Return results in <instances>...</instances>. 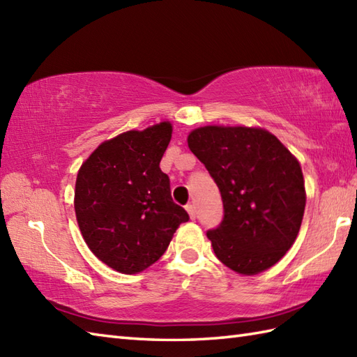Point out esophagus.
<instances>
[{
    "label": "esophagus",
    "mask_w": 357,
    "mask_h": 357,
    "mask_svg": "<svg viewBox=\"0 0 357 357\" xmlns=\"http://www.w3.org/2000/svg\"><path fill=\"white\" fill-rule=\"evenodd\" d=\"M185 210L188 216H190V219L193 221V219L196 218V211H195V206H192V204H188V206H185Z\"/></svg>",
    "instance_id": "obj_1"
}]
</instances>
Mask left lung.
I'll list each match as a JSON object with an SVG mask.
<instances>
[{
	"label": "left lung",
	"mask_w": 357,
	"mask_h": 357,
	"mask_svg": "<svg viewBox=\"0 0 357 357\" xmlns=\"http://www.w3.org/2000/svg\"><path fill=\"white\" fill-rule=\"evenodd\" d=\"M187 142L221 192L224 219L207 231L216 257L244 276L268 270L291 248L304 218L298 158L262 127L204 126Z\"/></svg>",
	"instance_id": "left-lung-1"
}]
</instances>
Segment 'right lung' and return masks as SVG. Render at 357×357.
<instances>
[{"instance_id": "obj_1", "label": "right lung", "mask_w": 357, "mask_h": 357, "mask_svg": "<svg viewBox=\"0 0 357 357\" xmlns=\"http://www.w3.org/2000/svg\"><path fill=\"white\" fill-rule=\"evenodd\" d=\"M172 132L170 121H162L121 133L101 142L78 170L73 206L79 231L98 259L124 275L155 264L188 221L159 169Z\"/></svg>"}]
</instances>
